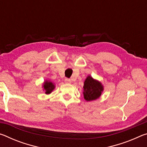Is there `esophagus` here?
Returning <instances> with one entry per match:
<instances>
[{
  "mask_svg": "<svg viewBox=\"0 0 147 147\" xmlns=\"http://www.w3.org/2000/svg\"><path fill=\"white\" fill-rule=\"evenodd\" d=\"M65 84H71V80L69 78H65Z\"/></svg>",
  "mask_w": 147,
  "mask_h": 147,
  "instance_id": "obj_1",
  "label": "esophagus"
}]
</instances>
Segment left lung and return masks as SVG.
I'll use <instances>...</instances> for the list:
<instances>
[{
    "mask_svg": "<svg viewBox=\"0 0 147 147\" xmlns=\"http://www.w3.org/2000/svg\"><path fill=\"white\" fill-rule=\"evenodd\" d=\"M84 98L86 101L94 100L100 98L104 91V86L100 82L88 75L84 83Z\"/></svg>",
    "mask_w": 147,
    "mask_h": 147,
    "instance_id": "1",
    "label": "left lung"
}]
</instances>
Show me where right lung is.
I'll use <instances>...</instances> for the list:
<instances>
[{
	"instance_id": "add662e5",
	"label": "right lung",
	"mask_w": 147,
	"mask_h": 147,
	"mask_svg": "<svg viewBox=\"0 0 147 147\" xmlns=\"http://www.w3.org/2000/svg\"><path fill=\"white\" fill-rule=\"evenodd\" d=\"M42 88H43V90L45 91V94H51L54 89H55V84L49 80H47L43 82Z\"/></svg>"
}]
</instances>
